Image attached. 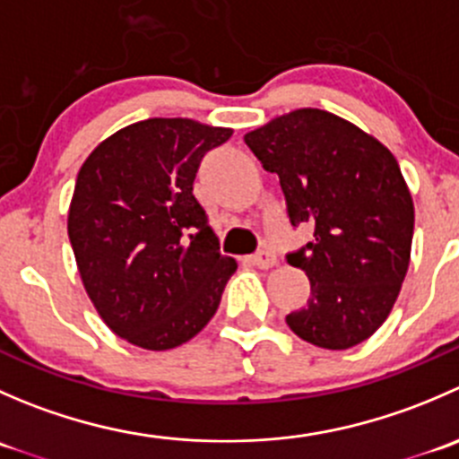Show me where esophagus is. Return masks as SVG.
I'll list each match as a JSON object with an SVG mask.
<instances>
[{
	"mask_svg": "<svg viewBox=\"0 0 459 459\" xmlns=\"http://www.w3.org/2000/svg\"><path fill=\"white\" fill-rule=\"evenodd\" d=\"M248 262L257 268H273L277 264V257H275V253L262 251V253H255V255L248 257Z\"/></svg>",
	"mask_w": 459,
	"mask_h": 459,
	"instance_id": "1",
	"label": "esophagus"
}]
</instances>
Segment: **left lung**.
Returning a JSON list of instances; mask_svg holds the SVG:
<instances>
[{"instance_id":"obj_1","label":"left lung","mask_w":459,"mask_h":459,"mask_svg":"<svg viewBox=\"0 0 459 459\" xmlns=\"http://www.w3.org/2000/svg\"><path fill=\"white\" fill-rule=\"evenodd\" d=\"M244 142L280 178L290 224L313 229L286 255L311 281L307 304L286 316L290 331L328 351L368 340L400 295L413 242V197L393 152L319 108L280 115Z\"/></svg>"}]
</instances>
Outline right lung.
Here are the masks:
<instances>
[{"mask_svg": "<svg viewBox=\"0 0 459 459\" xmlns=\"http://www.w3.org/2000/svg\"><path fill=\"white\" fill-rule=\"evenodd\" d=\"M230 135L152 117L106 137L82 164L68 208L82 284L106 326L140 349L195 337L238 268L193 195L202 157Z\"/></svg>", "mask_w": 459, "mask_h": 459, "instance_id": "right-lung-1", "label": "right lung"}]
</instances>
